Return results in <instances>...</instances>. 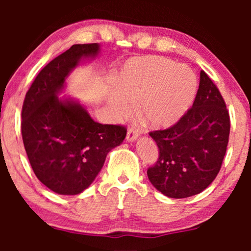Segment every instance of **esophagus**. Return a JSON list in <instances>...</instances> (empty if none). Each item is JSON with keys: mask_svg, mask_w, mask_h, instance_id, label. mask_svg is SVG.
Listing matches in <instances>:
<instances>
[{"mask_svg": "<svg viewBox=\"0 0 251 251\" xmlns=\"http://www.w3.org/2000/svg\"><path fill=\"white\" fill-rule=\"evenodd\" d=\"M138 136L139 132L136 128H133V126L128 128V131H126V140H128V142H133V140L138 138Z\"/></svg>", "mask_w": 251, "mask_h": 251, "instance_id": "esophagus-1", "label": "esophagus"}]
</instances>
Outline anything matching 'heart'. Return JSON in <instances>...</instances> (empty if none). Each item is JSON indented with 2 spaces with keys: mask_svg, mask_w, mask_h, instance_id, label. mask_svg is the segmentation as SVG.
<instances>
[{
  "mask_svg": "<svg viewBox=\"0 0 251 251\" xmlns=\"http://www.w3.org/2000/svg\"><path fill=\"white\" fill-rule=\"evenodd\" d=\"M198 80L185 65L159 56L133 58L120 72L111 107L116 115H128L137 104L138 115L154 128L173 126L190 108Z\"/></svg>",
  "mask_w": 251,
  "mask_h": 251,
  "instance_id": "obj_1",
  "label": "heart"
}]
</instances>
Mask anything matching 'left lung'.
Instances as JSON below:
<instances>
[{
  "label": "left lung",
  "instance_id": "left-lung-1",
  "mask_svg": "<svg viewBox=\"0 0 251 251\" xmlns=\"http://www.w3.org/2000/svg\"><path fill=\"white\" fill-rule=\"evenodd\" d=\"M229 128L224 99L201 71L193 106L170 128L150 132L159 147L157 161L147 169L153 186L173 199L201 193L221 170Z\"/></svg>",
  "mask_w": 251,
  "mask_h": 251
}]
</instances>
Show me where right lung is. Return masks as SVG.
<instances>
[{
  "label": "right lung",
  "mask_w": 251,
  "mask_h": 251,
  "mask_svg": "<svg viewBox=\"0 0 251 251\" xmlns=\"http://www.w3.org/2000/svg\"><path fill=\"white\" fill-rule=\"evenodd\" d=\"M99 44H74L37 74L22 109V136L35 176L54 193L80 194L90 186L106 155L126 138L123 126L94 121L73 99H59L65 80Z\"/></svg>",
  "instance_id": "1"
}]
</instances>
